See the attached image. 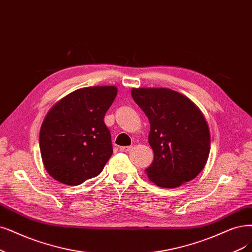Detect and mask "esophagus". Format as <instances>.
I'll return each mask as SVG.
<instances>
[{"mask_svg":"<svg viewBox=\"0 0 252 252\" xmlns=\"http://www.w3.org/2000/svg\"><path fill=\"white\" fill-rule=\"evenodd\" d=\"M131 146H120L119 147V151L120 152H124V153H127V152H129L131 151Z\"/></svg>","mask_w":252,"mask_h":252,"instance_id":"esophagus-1","label":"esophagus"}]
</instances>
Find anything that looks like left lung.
Returning a JSON list of instances; mask_svg holds the SVG:
<instances>
[{"label":"left lung","mask_w":252,"mask_h":252,"mask_svg":"<svg viewBox=\"0 0 252 252\" xmlns=\"http://www.w3.org/2000/svg\"><path fill=\"white\" fill-rule=\"evenodd\" d=\"M132 96L151 124L148 142L154 161L145 169L162 188H176L199 174L211 138L201 111L188 97L167 88H134Z\"/></svg>","instance_id":"obj_1"}]
</instances>
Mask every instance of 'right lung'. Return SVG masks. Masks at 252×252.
<instances>
[{"instance_id": "right-lung-1", "label": "right lung", "mask_w": 252, "mask_h": 252, "mask_svg": "<svg viewBox=\"0 0 252 252\" xmlns=\"http://www.w3.org/2000/svg\"><path fill=\"white\" fill-rule=\"evenodd\" d=\"M117 94L115 86L78 89L56 104L39 134L42 162L62 184L81 185L97 176L113 154L106 112Z\"/></svg>"}]
</instances>
